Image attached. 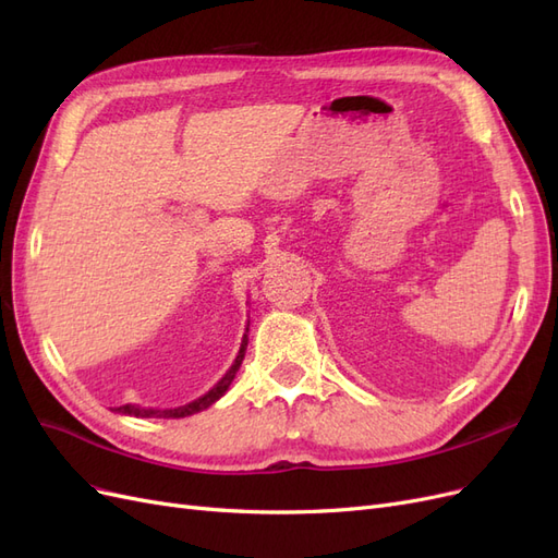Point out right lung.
<instances>
[{"label": "right lung", "mask_w": 558, "mask_h": 558, "mask_svg": "<svg viewBox=\"0 0 558 558\" xmlns=\"http://www.w3.org/2000/svg\"><path fill=\"white\" fill-rule=\"evenodd\" d=\"M246 332H248V328H246ZM246 344H248V337L244 335V337H242L240 353H238V359H234L232 367L223 375V379L218 381V384L211 388V391H207L202 398H197V400H193V402H189V404H181V408H177V410H150V408L146 410V408H140V404H123V408H118L116 412L137 416V418H150V416H158V418H181V416H191V414H195V412L207 410L209 404H214L218 398H221V396L228 391V386L232 384L234 375H238V369H240V365H242V361H244Z\"/></svg>", "instance_id": "obj_1"}]
</instances>
